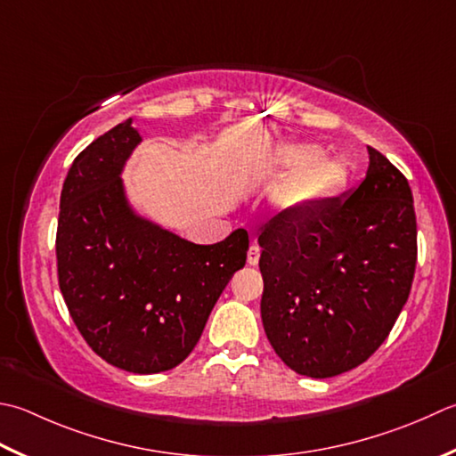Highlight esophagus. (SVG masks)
Wrapping results in <instances>:
<instances>
[{"label":"esophagus","instance_id":"34e87169","mask_svg":"<svg viewBox=\"0 0 456 456\" xmlns=\"http://www.w3.org/2000/svg\"><path fill=\"white\" fill-rule=\"evenodd\" d=\"M258 256H261V248H258L256 245H251V247H248V253H247V263L251 265V266L258 265Z\"/></svg>","mask_w":456,"mask_h":456}]
</instances>
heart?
I'll use <instances>...</instances> for the list:
<instances>
[{"instance_id":"1","label":"heart","mask_w":456,"mask_h":456,"mask_svg":"<svg viewBox=\"0 0 456 456\" xmlns=\"http://www.w3.org/2000/svg\"><path fill=\"white\" fill-rule=\"evenodd\" d=\"M316 146L290 142L276 148L269 158L273 172H294L276 191V201L287 211H302L324 200L342 177V164L336 158L316 156Z\"/></svg>"}]
</instances>
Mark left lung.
Here are the masks:
<instances>
[{
	"label": "left lung",
	"mask_w": 456,
	"mask_h": 456,
	"mask_svg": "<svg viewBox=\"0 0 456 456\" xmlns=\"http://www.w3.org/2000/svg\"><path fill=\"white\" fill-rule=\"evenodd\" d=\"M368 154L358 187L279 216L258 235L265 332L300 376L324 379L358 368L386 342L411 290V187L378 150Z\"/></svg>",
	"instance_id": "8db88e82"
}]
</instances>
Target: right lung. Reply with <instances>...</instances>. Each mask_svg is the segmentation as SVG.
Instances as JSON below:
<instances>
[{"label": "right lung", "instance_id": "obj_1", "mask_svg": "<svg viewBox=\"0 0 456 456\" xmlns=\"http://www.w3.org/2000/svg\"><path fill=\"white\" fill-rule=\"evenodd\" d=\"M142 142L124 120L75 158L61 191L59 289L80 336L116 368L159 373L191 354L248 251L237 229L195 245L132 209L122 183Z\"/></svg>", "mask_w": 456, "mask_h": 456}]
</instances>
